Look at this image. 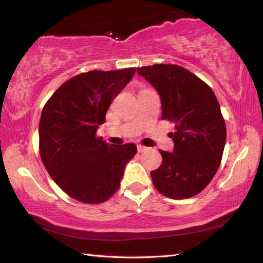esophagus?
<instances>
[{
	"mask_svg": "<svg viewBox=\"0 0 263 263\" xmlns=\"http://www.w3.org/2000/svg\"><path fill=\"white\" fill-rule=\"evenodd\" d=\"M137 149L139 153H144V152H146V151H148V147H145V146H142V145H138Z\"/></svg>",
	"mask_w": 263,
	"mask_h": 263,
	"instance_id": "1",
	"label": "esophagus"
}]
</instances>
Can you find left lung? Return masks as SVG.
Masks as SVG:
<instances>
[{
	"label": "left lung",
	"instance_id": "obj_1",
	"mask_svg": "<svg viewBox=\"0 0 263 263\" xmlns=\"http://www.w3.org/2000/svg\"><path fill=\"white\" fill-rule=\"evenodd\" d=\"M157 89L162 119L175 123L173 153L160 151L162 163L151 172L160 194L190 198L210 183L220 166L226 125L219 103L208 84L181 66L157 64L137 68Z\"/></svg>",
	"mask_w": 263,
	"mask_h": 263
}]
</instances>
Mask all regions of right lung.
<instances>
[{
	"label": "right lung",
	"instance_id": "obj_1",
	"mask_svg": "<svg viewBox=\"0 0 263 263\" xmlns=\"http://www.w3.org/2000/svg\"><path fill=\"white\" fill-rule=\"evenodd\" d=\"M136 68L90 70L62 83L46 102L39 122V153L53 181L69 197L103 203L119 189L132 142L110 145L96 136L111 102Z\"/></svg>",
	"mask_w": 263,
	"mask_h": 263
}]
</instances>
